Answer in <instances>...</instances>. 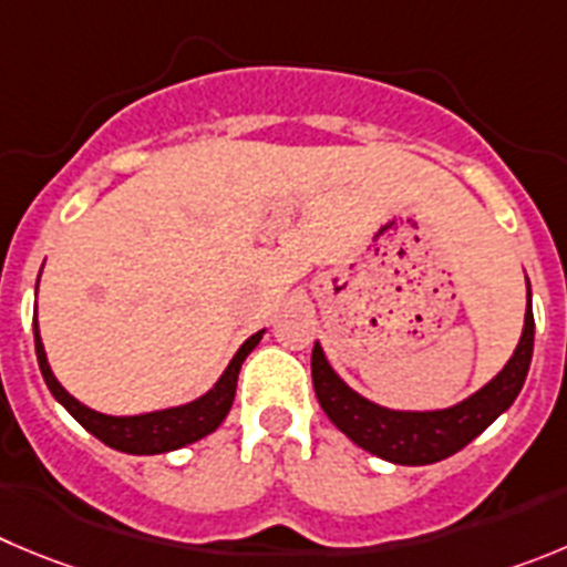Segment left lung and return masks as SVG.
<instances>
[{"instance_id":"left-lung-1","label":"left lung","mask_w":567,"mask_h":567,"mask_svg":"<svg viewBox=\"0 0 567 567\" xmlns=\"http://www.w3.org/2000/svg\"><path fill=\"white\" fill-rule=\"evenodd\" d=\"M534 352V313L532 290H528L526 324H523L520 343L515 355L509 358L489 383L464 403L444 411H389L369 403L361 394L349 389L341 378L330 369L324 352L313 347V389L321 409L330 416L332 425L347 433L358 447L374 453L394 464H433L453 456L473 442L481 431L498 420L520 394L523 380L528 374Z\"/></svg>"}]
</instances>
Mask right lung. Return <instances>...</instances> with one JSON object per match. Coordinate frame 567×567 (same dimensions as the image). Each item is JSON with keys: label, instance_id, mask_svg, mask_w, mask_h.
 Instances as JSON below:
<instances>
[{"label": "right lung", "instance_id": "obj_1", "mask_svg": "<svg viewBox=\"0 0 567 567\" xmlns=\"http://www.w3.org/2000/svg\"><path fill=\"white\" fill-rule=\"evenodd\" d=\"M33 332H35V355H39L41 374H44V383L50 385L52 396H55L58 403H61L69 414L75 416L89 433H94L100 442L114 447V451L134 453V456H153V453L178 451V447H184V444L198 442L200 436L215 431V427L226 420V414H229L231 409V400H235V389H237V374H240L243 361H246L248 352H251V349L259 343V338H262V332H254V336L237 349V355L231 358V363L226 367V372L220 374L215 389H212L209 394L198 396L195 403L182 405V409H167V411H156V414H142V416H105L78 403L75 396L69 394V391L58 383L50 363H47L44 343H41L39 338V324H35V319H33Z\"/></svg>", "mask_w": 567, "mask_h": 567}]
</instances>
